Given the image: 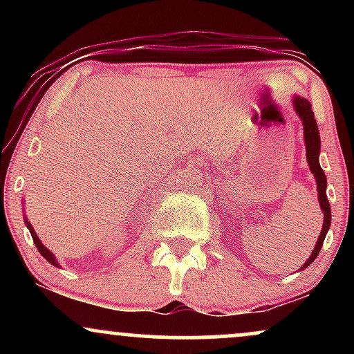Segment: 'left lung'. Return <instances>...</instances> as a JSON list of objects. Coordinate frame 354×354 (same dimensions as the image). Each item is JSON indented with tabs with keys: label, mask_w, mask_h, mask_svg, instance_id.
Listing matches in <instances>:
<instances>
[{
	"label": "left lung",
	"mask_w": 354,
	"mask_h": 354,
	"mask_svg": "<svg viewBox=\"0 0 354 354\" xmlns=\"http://www.w3.org/2000/svg\"><path fill=\"white\" fill-rule=\"evenodd\" d=\"M293 106L296 115H298L299 120L303 123V135H304V146H306V161L308 166H310V171L313 173L316 180V189H318V201H319V208L323 211V228H321V233L318 239H316L315 250L310 258L303 263V266L299 270H304L311 265L313 261L316 259V256L319 254L321 246H323L324 238H326L328 230L331 226V206L330 201H328L326 196V176H324L323 168L319 166V151H321V140H319V129L318 124H316L315 120V113L311 111V104L310 101L303 96L295 95L293 96Z\"/></svg>",
	"instance_id": "left-lung-1"
}]
</instances>
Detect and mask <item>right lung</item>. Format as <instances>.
I'll list each match as a JSON object with an SVG mask.
<instances>
[{"instance_id": "right-lung-1", "label": "right lung", "mask_w": 354, "mask_h": 354, "mask_svg": "<svg viewBox=\"0 0 354 354\" xmlns=\"http://www.w3.org/2000/svg\"><path fill=\"white\" fill-rule=\"evenodd\" d=\"M23 208H24V203H23ZM23 213H24V211H23ZM23 219H24V225H26V228H28V230H30L31 236H33L35 246H36V248H38L39 254H41V256H43V258H44V259H46V261H48V263H51V265H53V266H56V268H61V266H59V263H58V259H56V256H55V254H53V253H51V251H50V250H48V248L43 245V243H41V239H39V238H38V234H36V231H35V228H33V226H31V223H30V221H28L26 214H23Z\"/></svg>"}]
</instances>
